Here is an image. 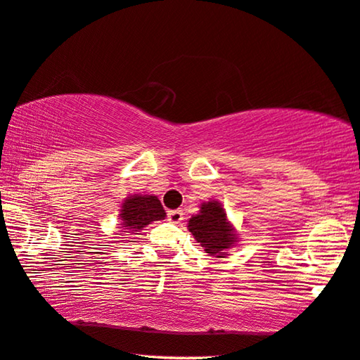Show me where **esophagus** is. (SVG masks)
Instances as JSON below:
<instances>
[{"label": "esophagus", "mask_w": 360, "mask_h": 360, "mask_svg": "<svg viewBox=\"0 0 360 360\" xmlns=\"http://www.w3.org/2000/svg\"><path fill=\"white\" fill-rule=\"evenodd\" d=\"M168 219L171 223H181L184 219V213H182V210H169Z\"/></svg>", "instance_id": "obj_1"}]
</instances>
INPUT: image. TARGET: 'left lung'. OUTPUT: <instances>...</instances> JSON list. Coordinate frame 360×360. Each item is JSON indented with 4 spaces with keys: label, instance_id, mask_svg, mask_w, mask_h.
<instances>
[{
    "label": "left lung",
    "instance_id": "obj_1",
    "mask_svg": "<svg viewBox=\"0 0 360 360\" xmlns=\"http://www.w3.org/2000/svg\"><path fill=\"white\" fill-rule=\"evenodd\" d=\"M187 229L207 254L214 259H226L229 250L239 240L238 231L228 219L221 202L218 200L200 203V210L197 214H192Z\"/></svg>",
    "mask_w": 360,
    "mask_h": 360
}]
</instances>
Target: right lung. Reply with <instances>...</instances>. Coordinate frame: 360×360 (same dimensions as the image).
I'll return each instance as SVG.
<instances>
[{
    "instance_id": "1",
    "label": "right lung",
    "mask_w": 360,
    "mask_h": 360,
    "mask_svg": "<svg viewBox=\"0 0 360 360\" xmlns=\"http://www.w3.org/2000/svg\"><path fill=\"white\" fill-rule=\"evenodd\" d=\"M166 212L162 202L153 194H134L126 197L120 208V223L122 233L139 234L150 223L165 219Z\"/></svg>"
}]
</instances>
